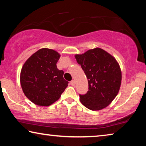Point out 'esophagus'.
<instances>
[{"label":"esophagus","instance_id":"esophagus-1","mask_svg":"<svg viewBox=\"0 0 146 146\" xmlns=\"http://www.w3.org/2000/svg\"><path fill=\"white\" fill-rule=\"evenodd\" d=\"M70 84H71V86H75V80H72L70 82Z\"/></svg>","mask_w":146,"mask_h":146}]
</instances>
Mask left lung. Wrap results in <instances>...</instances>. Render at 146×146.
Masks as SVG:
<instances>
[{
	"mask_svg": "<svg viewBox=\"0 0 146 146\" xmlns=\"http://www.w3.org/2000/svg\"><path fill=\"white\" fill-rule=\"evenodd\" d=\"M75 56L88 80L87 93L80 95L81 103L93 111L106 108L120 90L122 73L119 64L112 55L99 48Z\"/></svg>",
	"mask_w": 146,
	"mask_h": 146,
	"instance_id": "8db88e82",
	"label": "left lung"
}]
</instances>
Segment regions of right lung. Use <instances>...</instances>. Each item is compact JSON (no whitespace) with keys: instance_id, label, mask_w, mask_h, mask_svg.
Returning <instances> with one entry per match:
<instances>
[{"instance_id":"obj_1","label":"right lung","mask_w":146,"mask_h":146,"mask_svg":"<svg viewBox=\"0 0 146 146\" xmlns=\"http://www.w3.org/2000/svg\"><path fill=\"white\" fill-rule=\"evenodd\" d=\"M60 54L42 48L33 54L22 68L20 80L26 97L35 104L49 106L60 98L68 82L56 63Z\"/></svg>"}]
</instances>
